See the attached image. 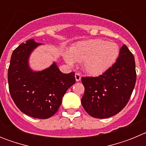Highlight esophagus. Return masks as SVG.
Instances as JSON below:
<instances>
[{"mask_svg":"<svg viewBox=\"0 0 146 146\" xmlns=\"http://www.w3.org/2000/svg\"><path fill=\"white\" fill-rule=\"evenodd\" d=\"M74 77H75V80H76V81H77V82H79V81L81 80L80 74H78V73H76L75 76H74Z\"/></svg>","mask_w":146,"mask_h":146,"instance_id":"esophagus-1","label":"esophagus"}]
</instances>
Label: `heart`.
Listing matches in <instances>:
<instances>
[{
    "mask_svg": "<svg viewBox=\"0 0 146 146\" xmlns=\"http://www.w3.org/2000/svg\"><path fill=\"white\" fill-rule=\"evenodd\" d=\"M119 47L114 42L101 38L80 41L64 54L67 64L74 66L75 60L83 63V69L91 76H99L114 64L119 55Z\"/></svg>",
    "mask_w": 146,
    "mask_h": 146,
    "instance_id": "heart-1",
    "label": "heart"
}]
</instances>
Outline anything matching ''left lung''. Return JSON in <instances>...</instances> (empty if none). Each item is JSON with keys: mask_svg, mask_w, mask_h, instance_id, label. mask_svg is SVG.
<instances>
[{"mask_svg": "<svg viewBox=\"0 0 146 146\" xmlns=\"http://www.w3.org/2000/svg\"><path fill=\"white\" fill-rule=\"evenodd\" d=\"M83 108L91 116L107 118L118 114L128 103L136 82L135 61L128 47L120 49L116 62L99 77H83Z\"/></svg>", "mask_w": 146, "mask_h": 146, "instance_id": "obj_1", "label": "left lung"}]
</instances>
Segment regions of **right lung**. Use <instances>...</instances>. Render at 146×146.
<instances>
[{
    "mask_svg": "<svg viewBox=\"0 0 146 146\" xmlns=\"http://www.w3.org/2000/svg\"><path fill=\"white\" fill-rule=\"evenodd\" d=\"M41 45L30 39L14 50L8 82L11 98L20 111L33 118L46 119L58 111L64 95L75 83V77L74 72L62 73L55 61L43 70L33 71L30 66V56Z\"/></svg>",
    "mask_w": 146,
    "mask_h": 146,
    "instance_id": "add662e5",
    "label": "right lung"
}]
</instances>
